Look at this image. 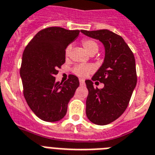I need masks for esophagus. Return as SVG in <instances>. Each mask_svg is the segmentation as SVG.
<instances>
[{
    "label": "esophagus",
    "instance_id": "1",
    "mask_svg": "<svg viewBox=\"0 0 155 155\" xmlns=\"http://www.w3.org/2000/svg\"><path fill=\"white\" fill-rule=\"evenodd\" d=\"M80 84H81V85L84 84V80H83V79H80Z\"/></svg>",
    "mask_w": 155,
    "mask_h": 155
}]
</instances>
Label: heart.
I'll return each instance as SVG.
<instances>
[{
    "instance_id": "b5f03b06",
    "label": "heart",
    "mask_w": 155,
    "mask_h": 155,
    "mask_svg": "<svg viewBox=\"0 0 155 155\" xmlns=\"http://www.w3.org/2000/svg\"><path fill=\"white\" fill-rule=\"evenodd\" d=\"M83 46L90 54L96 53L99 50L98 44L93 40L86 39L82 41ZM71 51V45H68L65 48V56L68 57ZM95 68L91 64H77L74 67L73 72L79 77H86L89 74L93 72Z\"/></svg>"
}]
</instances>
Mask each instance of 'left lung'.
Listing matches in <instances>:
<instances>
[{
	"label": "left lung",
	"mask_w": 155,
	"mask_h": 155,
	"mask_svg": "<svg viewBox=\"0 0 155 155\" xmlns=\"http://www.w3.org/2000/svg\"><path fill=\"white\" fill-rule=\"evenodd\" d=\"M82 33L99 40L104 45L105 57L102 66L91 80L85 81L88 95L86 114L91 123L107 125L120 117L130 102L137 84L134 56L123 37L107 29ZM99 80L104 89H95L93 81Z\"/></svg>",
	"instance_id": "left-lung-1"
}]
</instances>
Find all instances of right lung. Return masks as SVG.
<instances>
[{
    "instance_id": "right-lung-1",
    "label": "right lung",
    "mask_w": 155,
    "mask_h": 155,
    "mask_svg": "<svg viewBox=\"0 0 155 155\" xmlns=\"http://www.w3.org/2000/svg\"><path fill=\"white\" fill-rule=\"evenodd\" d=\"M80 30L50 27L41 30L24 51L21 77L24 95L36 116L46 122H56L65 116L68 104L80 86L74 75L64 84L56 75L65 63V48L79 36Z\"/></svg>"
}]
</instances>
